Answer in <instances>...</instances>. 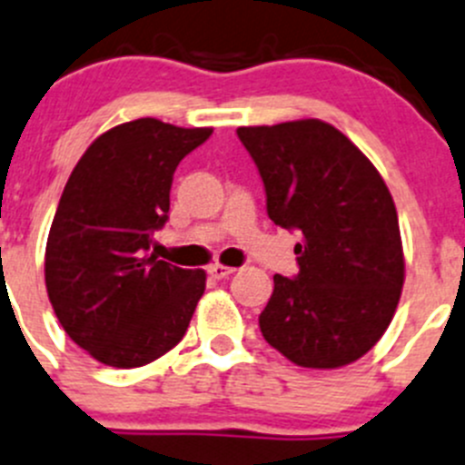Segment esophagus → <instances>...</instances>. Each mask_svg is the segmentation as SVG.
Returning a JSON list of instances; mask_svg holds the SVG:
<instances>
[{
    "label": "esophagus",
    "mask_w": 465,
    "mask_h": 465,
    "mask_svg": "<svg viewBox=\"0 0 465 465\" xmlns=\"http://www.w3.org/2000/svg\"><path fill=\"white\" fill-rule=\"evenodd\" d=\"M232 272H235V269L225 267V264H219V262L212 264V267L207 269V273H210V276L214 278V281H221V278H228Z\"/></svg>",
    "instance_id": "esophagus-1"
}]
</instances>
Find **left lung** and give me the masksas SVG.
<instances>
[{"mask_svg": "<svg viewBox=\"0 0 465 465\" xmlns=\"http://www.w3.org/2000/svg\"><path fill=\"white\" fill-rule=\"evenodd\" d=\"M276 225L302 232L299 273L273 276L260 331L287 361L335 370L386 333L404 285L400 221L386 183L347 136L317 118L240 127Z\"/></svg>", "mask_w": 465, "mask_h": 465, "instance_id": "obj_1", "label": "left lung"}]
</instances>
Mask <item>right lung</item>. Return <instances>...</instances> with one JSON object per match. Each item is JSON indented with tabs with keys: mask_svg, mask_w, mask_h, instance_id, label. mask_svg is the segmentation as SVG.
Wrapping results in <instances>:
<instances>
[{
	"mask_svg": "<svg viewBox=\"0 0 465 465\" xmlns=\"http://www.w3.org/2000/svg\"><path fill=\"white\" fill-rule=\"evenodd\" d=\"M212 127L157 118L97 136L70 173L45 249V287L74 344L109 368H141L187 333L205 292L203 269L150 255L169 219L178 163Z\"/></svg>",
	"mask_w": 465,
	"mask_h": 465,
	"instance_id": "right-lung-1",
	"label": "right lung"
}]
</instances>
